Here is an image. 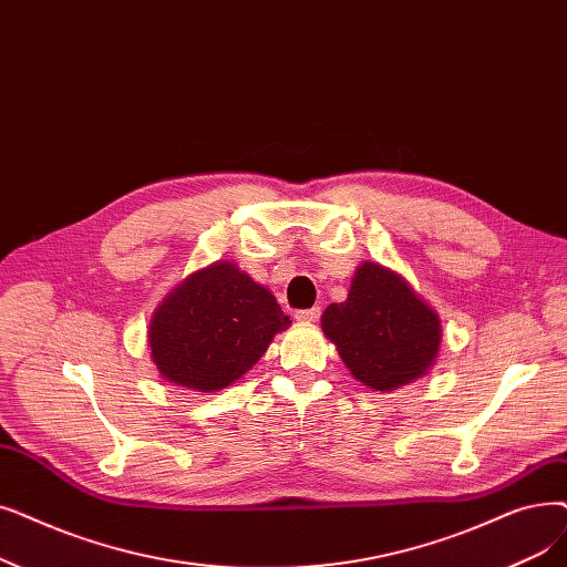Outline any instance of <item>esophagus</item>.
<instances>
[{
	"instance_id": "1",
	"label": "esophagus",
	"mask_w": 567,
	"mask_h": 567,
	"mask_svg": "<svg viewBox=\"0 0 567 567\" xmlns=\"http://www.w3.org/2000/svg\"><path fill=\"white\" fill-rule=\"evenodd\" d=\"M319 312H322V310H319V308H310V310H299L293 317H297V322H308V324H310V322H317Z\"/></svg>"
}]
</instances>
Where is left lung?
Here are the masks:
<instances>
[{
	"mask_svg": "<svg viewBox=\"0 0 567 567\" xmlns=\"http://www.w3.org/2000/svg\"><path fill=\"white\" fill-rule=\"evenodd\" d=\"M322 331L352 378L382 393L424 378L442 342L437 312L380 261L359 264L348 299L324 310Z\"/></svg>",
	"mask_w": 567,
	"mask_h": 567,
	"instance_id": "8db88e82",
	"label": "left lung"
}]
</instances>
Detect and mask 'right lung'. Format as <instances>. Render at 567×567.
<instances>
[{
    "mask_svg": "<svg viewBox=\"0 0 567 567\" xmlns=\"http://www.w3.org/2000/svg\"><path fill=\"white\" fill-rule=\"evenodd\" d=\"M291 327L276 297L234 261L194 270L155 308L147 344L159 378L215 393L240 380Z\"/></svg>",
    "mask_w": 567,
    "mask_h": 567,
    "instance_id": "right-lung-1",
    "label": "right lung"
}]
</instances>
